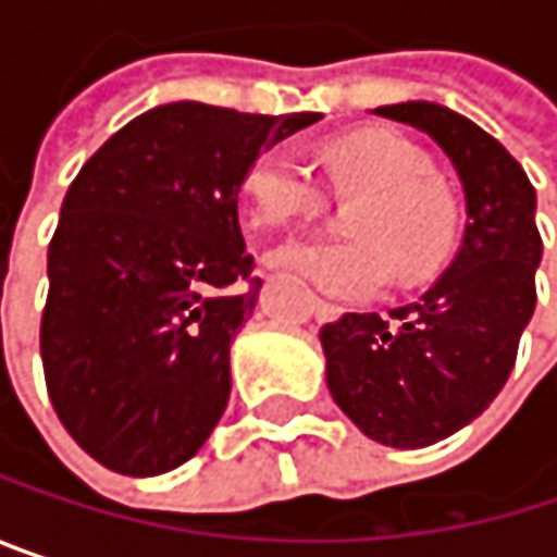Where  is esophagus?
I'll return each instance as SVG.
<instances>
[{
	"label": "esophagus",
	"instance_id": "obj_1",
	"mask_svg": "<svg viewBox=\"0 0 557 557\" xmlns=\"http://www.w3.org/2000/svg\"><path fill=\"white\" fill-rule=\"evenodd\" d=\"M274 264V261H271ZM312 315L315 319H338L342 315V306H335V302H325V299H312Z\"/></svg>",
	"mask_w": 557,
	"mask_h": 557
}]
</instances>
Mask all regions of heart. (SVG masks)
<instances>
[{
	"label": "heart",
	"instance_id": "heart-1",
	"mask_svg": "<svg viewBox=\"0 0 557 557\" xmlns=\"http://www.w3.org/2000/svg\"><path fill=\"white\" fill-rule=\"evenodd\" d=\"M325 170L338 196H364L351 212V242L302 238L271 261L312 280L332 296L371 299L399 271L403 283L435 277L458 238V199L432 173V161L406 138L364 132L329 148ZM251 222L286 228L325 209V189L286 145L261 151L245 173Z\"/></svg>",
	"mask_w": 557,
	"mask_h": 557
}]
</instances>
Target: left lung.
I'll use <instances>...</instances> for the list:
<instances>
[{
	"label": "left lung",
	"instance_id": "1",
	"mask_svg": "<svg viewBox=\"0 0 557 557\" xmlns=\"http://www.w3.org/2000/svg\"><path fill=\"white\" fill-rule=\"evenodd\" d=\"M377 115L425 132L465 186V238L419 302L345 312L319 332L342 412L389 448H425L478 419L516 364L535 309V189L519 161L471 119L435 102L381 106Z\"/></svg>",
	"mask_w": 557,
	"mask_h": 557
}]
</instances>
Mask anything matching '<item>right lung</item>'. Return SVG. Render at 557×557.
I'll return each instance as SVG.
<instances>
[{
  "mask_svg": "<svg viewBox=\"0 0 557 557\" xmlns=\"http://www.w3.org/2000/svg\"><path fill=\"white\" fill-rule=\"evenodd\" d=\"M319 119L170 102L119 128L70 183L41 361L57 419L109 471H173L222 419L228 348L261 289L238 193L261 151Z\"/></svg>",
  "mask_w": 557,
  "mask_h": 557,
  "instance_id": "obj_1",
  "label": "right lung"
}]
</instances>
